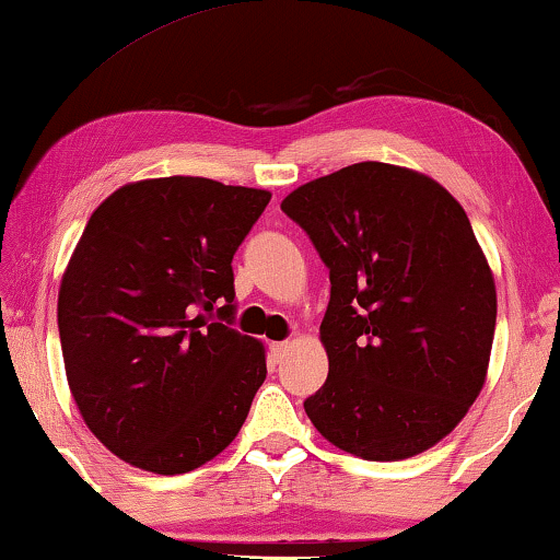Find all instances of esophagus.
Returning a JSON list of instances; mask_svg holds the SVG:
<instances>
[{
	"instance_id": "obj_1",
	"label": "esophagus",
	"mask_w": 560,
	"mask_h": 560,
	"mask_svg": "<svg viewBox=\"0 0 560 560\" xmlns=\"http://www.w3.org/2000/svg\"><path fill=\"white\" fill-rule=\"evenodd\" d=\"M288 351H290V343H288V341L272 343V347H270V357H272V362H282V359L288 357Z\"/></svg>"
}]
</instances>
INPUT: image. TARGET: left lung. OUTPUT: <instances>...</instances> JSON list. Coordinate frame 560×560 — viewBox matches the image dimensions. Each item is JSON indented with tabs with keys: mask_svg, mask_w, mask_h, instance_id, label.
Returning <instances> with one entry per match:
<instances>
[{
	"mask_svg": "<svg viewBox=\"0 0 560 560\" xmlns=\"http://www.w3.org/2000/svg\"><path fill=\"white\" fill-rule=\"evenodd\" d=\"M328 267V377L303 402L336 448L366 462L423 454L487 380L497 290L462 203L410 167L354 163L285 196Z\"/></svg>",
	"mask_w": 560,
	"mask_h": 560,
	"instance_id": "left-lung-1",
	"label": "left lung"
}]
</instances>
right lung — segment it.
<instances>
[{
	"instance_id": "1",
	"label": "right lung",
	"mask_w": 560,
	"mask_h": 560,
	"mask_svg": "<svg viewBox=\"0 0 560 560\" xmlns=\"http://www.w3.org/2000/svg\"><path fill=\"white\" fill-rule=\"evenodd\" d=\"M270 190L127 183L98 203L58 290L68 387L89 431L137 469L194 471L236 439L267 377L234 331L232 259Z\"/></svg>"
}]
</instances>
